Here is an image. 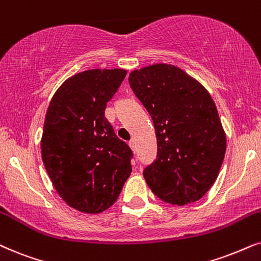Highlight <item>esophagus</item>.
I'll return each mask as SVG.
<instances>
[{
    "mask_svg": "<svg viewBox=\"0 0 261 261\" xmlns=\"http://www.w3.org/2000/svg\"><path fill=\"white\" fill-rule=\"evenodd\" d=\"M129 146H130V148H132V150H133L134 152L137 151V144H135L134 140H130V141H129Z\"/></svg>",
    "mask_w": 261,
    "mask_h": 261,
    "instance_id": "obj_1",
    "label": "esophagus"
}]
</instances>
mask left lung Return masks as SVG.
Masks as SVG:
<instances>
[{
  "mask_svg": "<svg viewBox=\"0 0 261 261\" xmlns=\"http://www.w3.org/2000/svg\"><path fill=\"white\" fill-rule=\"evenodd\" d=\"M129 85L151 115L157 158L144 177L161 200L187 205L204 197L224 160L226 138L207 90L167 63L133 70Z\"/></svg>",
  "mask_w": 261,
  "mask_h": 261,
  "instance_id": "obj_1",
  "label": "left lung"
}]
</instances>
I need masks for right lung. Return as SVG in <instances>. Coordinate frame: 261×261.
I'll return each mask as SVG.
<instances>
[{
	"mask_svg": "<svg viewBox=\"0 0 261 261\" xmlns=\"http://www.w3.org/2000/svg\"><path fill=\"white\" fill-rule=\"evenodd\" d=\"M126 74L121 68L77 73L59 87L46 110L44 167L60 197L80 212L109 208L132 172V150L104 116Z\"/></svg>",
	"mask_w": 261,
	"mask_h": 261,
	"instance_id": "1",
	"label": "right lung"
}]
</instances>
